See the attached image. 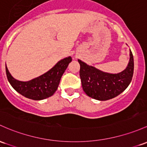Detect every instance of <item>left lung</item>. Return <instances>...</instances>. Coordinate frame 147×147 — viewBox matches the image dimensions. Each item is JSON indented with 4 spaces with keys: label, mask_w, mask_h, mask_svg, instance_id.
<instances>
[{
    "label": "left lung",
    "mask_w": 147,
    "mask_h": 147,
    "mask_svg": "<svg viewBox=\"0 0 147 147\" xmlns=\"http://www.w3.org/2000/svg\"><path fill=\"white\" fill-rule=\"evenodd\" d=\"M80 64V75L82 88L87 96L98 100H107L121 93L131 82L134 71V61L130 51V61L125 70L119 74H109L86 65Z\"/></svg>",
    "instance_id": "left-lung-1"
}]
</instances>
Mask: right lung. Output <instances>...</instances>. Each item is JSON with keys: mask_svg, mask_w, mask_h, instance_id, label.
I'll return each mask as SVG.
<instances>
[{"mask_svg": "<svg viewBox=\"0 0 147 147\" xmlns=\"http://www.w3.org/2000/svg\"><path fill=\"white\" fill-rule=\"evenodd\" d=\"M72 61L70 56L63 59L44 75L28 82H21L12 77L5 65L6 75L11 86L24 97L34 100L45 99L52 96L57 90L63 74Z\"/></svg>", "mask_w": 147, "mask_h": 147, "instance_id": "1", "label": "right lung"}]
</instances>
